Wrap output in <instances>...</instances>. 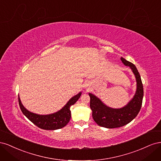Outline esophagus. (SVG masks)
I'll return each mask as SVG.
<instances>
[{
  "label": "esophagus",
  "mask_w": 161,
  "mask_h": 161,
  "mask_svg": "<svg viewBox=\"0 0 161 161\" xmlns=\"http://www.w3.org/2000/svg\"><path fill=\"white\" fill-rule=\"evenodd\" d=\"M87 86H88V85H85V87H87Z\"/></svg>",
  "instance_id": "34e87169"
}]
</instances>
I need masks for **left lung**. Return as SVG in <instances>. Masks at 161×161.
I'll return each instance as SVG.
<instances>
[{
  "instance_id": "8db88e82",
  "label": "left lung",
  "mask_w": 161,
  "mask_h": 161,
  "mask_svg": "<svg viewBox=\"0 0 161 161\" xmlns=\"http://www.w3.org/2000/svg\"><path fill=\"white\" fill-rule=\"evenodd\" d=\"M121 60L125 66L132 70L136 80V91L133 98L121 108L114 109L105 105L98 97L92 93L90 96V108L94 121L101 127L115 128L122 127L132 121L141 109L144 96L143 85L139 72L134 64L121 57Z\"/></svg>"
}]
</instances>
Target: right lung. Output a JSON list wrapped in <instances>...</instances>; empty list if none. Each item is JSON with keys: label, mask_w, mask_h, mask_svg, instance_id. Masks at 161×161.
Instances as JSON below:
<instances>
[{"label": "right lung", "mask_w": 161, "mask_h": 161, "mask_svg": "<svg viewBox=\"0 0 161 161\" xmlns=\"http://www.w3.org/2000/svg\"><path fill=\"white\" fill-rule=\"evenodd\" d=\"M81 92L72 97L63 108L56 113L40 115L28 111L21 103L19 96V104L23 114L38 128L46 130H55L62 128L69 122L71 118L70 107L80 98Z\"/></svg>", "instance_id": "right-lung-1"}]
</instances>
